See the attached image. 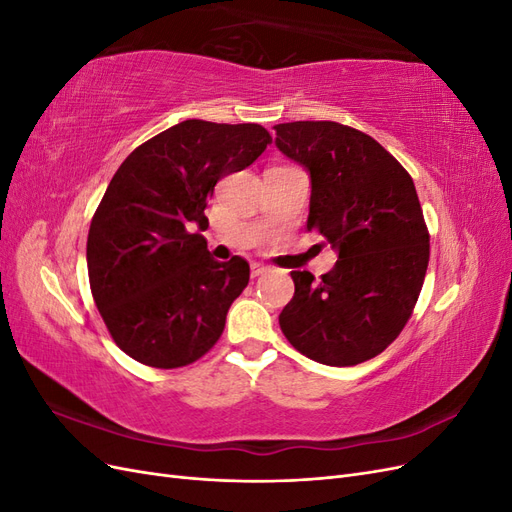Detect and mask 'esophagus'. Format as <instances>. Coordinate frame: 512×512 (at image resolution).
<instances>
[{
	"instance_id": "obj_1",
	"label": "esophagus",
	"mask_w": 512,
	"mask_h": 512,
	"mask_svg": "<svg viewBox=\"0 0 512 512\" xmlns=\"http://www.w3.org/2000/svg\"><path fill=\"white\" fill-rule=\"evenodd\" d=\"M267 271V267L262 265V262H252V267H250V273H252V277H258V275H262Z\"/></svg>"
}]
</instances>
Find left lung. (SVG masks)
I'll use <instances>...</instances> for the list:
<instances>
[{"label":"left lung","instance_id":"obj_1","mask_svg":"<svg viewBox=\"0 0 512 512\" xmlns=\"http://www.w3.org/2000/svg\"><path fill=\"white\" fill-rule=\"evenodd\" d=\"M275 145L312 175L307 230L339 258L320 280L292 271L280 327L322 365L374 359L404 331L429 262V230L414 181L369 134L337 121L275 126Z\"/></svg>","mask_w":512,"mask_h":512}]
</instances>
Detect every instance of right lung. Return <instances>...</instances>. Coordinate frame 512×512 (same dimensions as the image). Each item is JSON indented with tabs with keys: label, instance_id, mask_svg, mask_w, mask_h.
Segmentation results:
<instances>
[{
	"label": "right lung",
	"instance_id": "add662e5",
	"mask_svg": "<svg viewBox=\"0 0 512 512\" xmlns=\"http://www.w3.org/2000/svg\"><path fill=\"white\" fill-rule=\"evenodd\" d=\"M258 123L188 119L138 145L117 168L87 237V271L113 342L134 361L185 367L218 342L250 282L241 256H209L205 215L222 177L271 145Z\"/></svg>",
	"mask_w": 512,
	"mask_h": 512
}]
</instances>
